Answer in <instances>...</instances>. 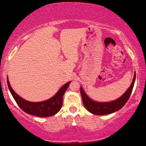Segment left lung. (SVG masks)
I'll return each mask as SVG.
<instances>
[{
    "label": "left lung",
    "mask_w": 146,
    "mask_h": 146,
    "mask_svg": "<svg viewBox=\"0 0 146 146\" xmlns=\"http://www.w3.org/2000/svg\"><path fill=\"white\" fill-rule=\"evenodd\" d=\"M135 80V72L134 73L132 82L126 92L118 99L111 102H101L93 100L88 96L82 88L80 87V93L82 98L84 105L88 111L95 115H106L115 112V111L120 110L128 100L131 92H132Z\"/></svg>",
    "instance_id": "obj_1"
}]
</instances>
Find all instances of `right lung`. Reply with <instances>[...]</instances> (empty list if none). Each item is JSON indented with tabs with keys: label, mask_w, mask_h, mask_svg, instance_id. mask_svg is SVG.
<instances>
[{
	"label": "right lung",
	"mask_w": 146,
	"mask_h": 146,
	"mask_svg": "<svg viewBox=\"0 0 146 146\" xmlns=\"http://www.w3.org/2000/svg\"><path fill=\"white\" fill-rule=\"evenodd\" d=\"M8 77V76H7ZM71 81L68 82L60 88V89L57 92V93L47 100L38 102H29L23 99L19 96L10 84L9 78H7V84L10 92L12 96L19 106L25 111V112L38 117H48L55 115L60 110L62 106V98L65 92L70 84Z\"/></svg>",
	"instance_id": "obj_1"
}]
</instances>
